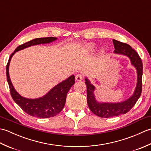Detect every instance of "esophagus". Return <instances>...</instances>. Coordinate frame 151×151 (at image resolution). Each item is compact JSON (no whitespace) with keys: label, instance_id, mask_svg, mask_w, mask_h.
Segmentation results:
<instances>
[{"label":"esophagus","instance_id":"obj_1","mask_svg":"<svg viewBox=\"0 0 151 151\" xmlns=\"http://www.w3.org/2000/svg\"><path fill=\"white\" fill-rule=\"evenodd\" d=\"M83 75H82V74H78L77 75H76L75 76V79L76 81H81L83 79Z\"/></svg>","mask_w":151,"mask_h":151}]
</instances>
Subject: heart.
I'll use <instances>...</instances> for the list:
<instances>
[{
  "label": "heart",
  "instance_id": "obj_1",
  "mask_svg": "<svg viewBox=\"0 0 151 151\" xmlns=\"http://www.w3.org/2000/svg\"><path fill=\"white\" fill-rule=\"evenodd\" d=\"M96 48V46L95 44H91L89 45V47H88V49L90 50H95V49Z\"/></svg>",
  "mask_w": 151,
  "mask_h": 151
}]
</instances>
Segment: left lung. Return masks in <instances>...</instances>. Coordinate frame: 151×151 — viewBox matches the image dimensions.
<instances>
[{
    "instance_id": "left-lung-1",
    "label": "left lung",
    "mask_w": 151,
    "mask_h": 151,
    "mask_svg": "<svg viewBox=\"0 0 151 151\" xmlns=\"http://www.w3.org/2000/svg\"><path fill=\"white\" fill-rule=\"evenodd\" d=\"M115 47L114 53L129 58L131 65L135 67L137 72V83L133 94L127 100L119 102H99L96 99L94 91L95 87L88 78H85L87 86V101L91 111L99 117L109 118L124 114L131 110L142 93L143 64L138 54L129 45L113 40Z\"/></svg>"
}]
</instances>
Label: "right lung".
<instances>
[{
  "label": "right lung",
  "instance_id": "add662e5",
  "mask_svg": "<svg viewBox=\"0 0 151 151\" xmlns=\"http://www.w3.org/2000/svg\"><path fill=\"white\" fill-rule=\"evenodd\" d=\"M57 39V37H54L36 38L19 45L11 54L6 65V76L12 97L15 103L31 116L38 118H49L59 114L65 106L67 93L75 84V76H70L65 81L58 84L43 97L37 99H28L19 94L13 86L9 74V63L12 56L17 51L37 45L52 43Z\"/></svg>",
  "mask_w": 151,
  "mask_h": 151
}]
</instances>
